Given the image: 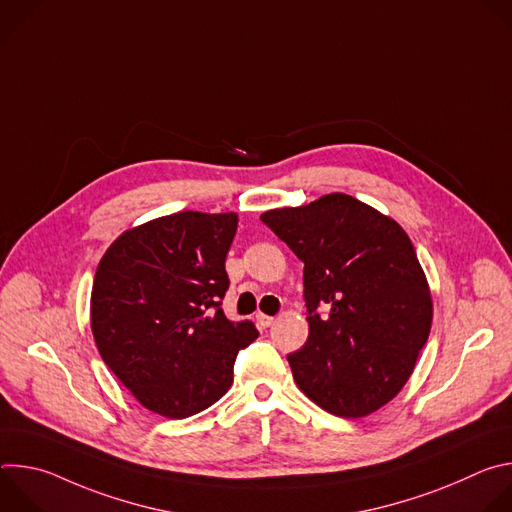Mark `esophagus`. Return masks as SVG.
Masks as SVG:
<instances>
[{"instance_id": "esophagus-1", "label": "esophagus", "mask_w": 512, "mask_h": 512, "mask_svg": "<svg viewBox=\"0 0 512 512\" xmlns=\"http://www.w3.org/2000/svg\"><path fill=\"white\" fill-rule=\"evenodd\" d=\"M275 322V318L273 316H265V314H257V324L261 326V328H269L271 324Z\"/></svg>"}]
</instances>
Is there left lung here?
<instances>
[{
    "instance_id": "8db88e82",
    "label": "left lung",
    "mask_w": 512,
    "mask_h": 512,
    "mask_svg": "<svg viewBox=\"0 0 512 512\" xmlns=\"http://www.w3.org/2000/svg\"><path fill=\"white\" fill-rule=\"evenodd\" d=\"M261 221L304 261L308 342L289 354L300 391L358 419L399 395L427 342L433 302L413 243L391 216L332 192ZM326 303L328 317L315 308Z\"/></svg>"
}]
</instances>
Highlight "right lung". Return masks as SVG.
Here are the masks:
<instances>
[{
  "instance_id": "right-lung-1",
  "label": "right lung",
  "mask_w": 512,
  "mask_h": 512,
  "mask_svg": "<svg viewBox=\"0 0 512 512\" xmlns=\"http://www.w3.org/2000/svg\"><path fill=\"white\" fill-rule=\"evenodd\" d=\"M237 225V212H174L123 231L99 261L91 291L99 354L162 417L184 419L221 399L237 352L259 336L221 310Z\"/></svg>"
}]
</instances>
